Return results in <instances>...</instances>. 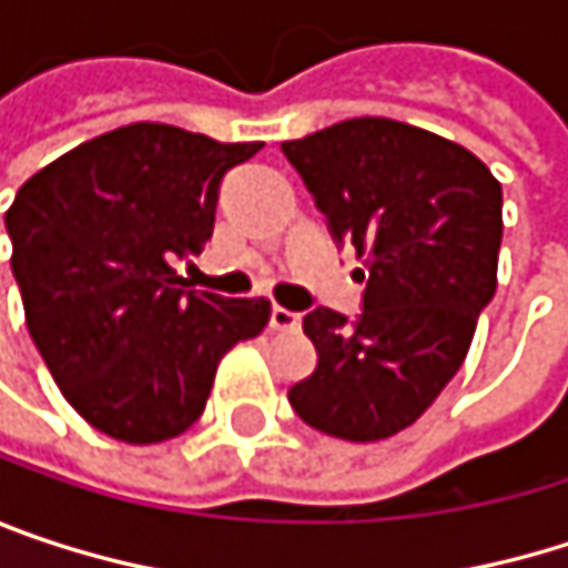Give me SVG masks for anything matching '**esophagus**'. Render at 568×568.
Masks as SVG:
<instances>
[{
  "mask_svg": "<svg viewBox=\"0 0 568 568\" xmlns=\"http://www.w3.org/2000/svg\"><path fill=\"white\" fill-rule=\"evenodd\" d=\"M270 325L276 332H295L302 325V315L292 312V308H283V305H273V315H270Z\"/></svg>",
  "mask_w": 568,
  "mask_h": 568,
  "instance_id": "esophagus-1",
  "label": "esophagus"
}]
</instances>
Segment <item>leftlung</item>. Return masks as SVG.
I'll use <instances>...</instances> for the list:
<instances>
[{"label":"left lung","mask_w":568,"mask_h":568,"mask_svg":"<svg viewBox=\"0 0 568 568\" xmlns=\"http://www.w3.org/2000/svg\"><path fill=\"white\" fill-rule=\"evenodd\" d=\"M283 154L368 283L358 322L322 305L302 318L318 365L288 404L322 434L385 440L457 375L497 292L500 180L467 148L392 118L338 121Z\"/></svg>","instance_id":"1"}]
</instances>
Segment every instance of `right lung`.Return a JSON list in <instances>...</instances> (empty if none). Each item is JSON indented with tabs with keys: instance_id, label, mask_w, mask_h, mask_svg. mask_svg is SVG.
<instances>
[{
	"instance_id": "obj_1",
	"label": "right lung",
	"mask_w": 568,
	"mask_h": 568,
	"mask_svg": "<svg viewBox=\"0 0 568 568\" xmlns=\"http://www.w3.org/2000/svg\"><path fill=\"white\" fill-rule=\"evenodd\" d=\"M260 148L141 121L61 154L6 210L29 335L101 434H183L220 358L266 328L270 298L196 292L171 266L210 240L223 173Z\"/></svg>"
}]
</instances>
